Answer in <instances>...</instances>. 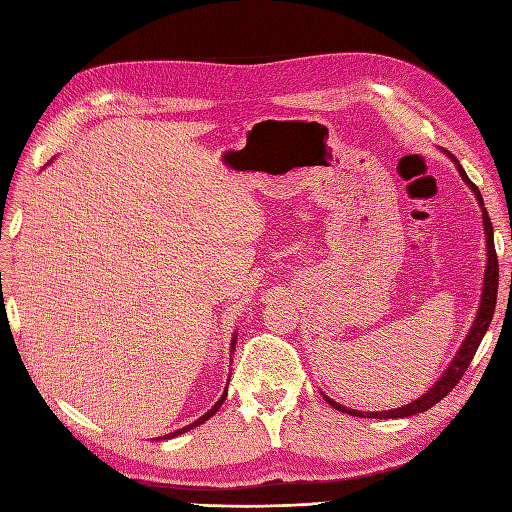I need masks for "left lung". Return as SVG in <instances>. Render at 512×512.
Returning a JSON list of instances; mask_svg holds the SVG:
<instances>
[{
  "label": "left lung",
  "mask_w": 512,
  "mask_h": 512,
  "mask_svg": "<svg viewBox=\"0 0 512 512\" xmlns=\"http://www.w3.org/2000/svg\"><path fill=\"white\" fill-rule=\"evenodd\" d=\"M448 153V151H446ZM448 158H451L459 170L461 179L468 183V188L474 192L476 200L480 209H483V224H485V239H487V267H485V282H483V294H480V305H478V314L472 322V329L470 333L466 335V339H463L461 348L457 350L455 359L451 361V365L446 367L444 374L438 378V382L431 386V389L421 395L418 399H414L412 404H406L401 408H393V410H386V412H359V410H352V408H346L342 404H337V401H333L331 397H327L322 393L324 401H329V404L335 408V410H342L346 414H352V416H365V418H404V416H414L418 412H425L429 410L431 406H436L440 399H444L448 393H451L457 382L463 378V374H466L468 365L472 363L474 354L480 346V339L485 337L489 324H491V318H493V312H495V301H498V280H500V271H498V254H495V245H493V226H491V220L487 215V209H485V203H483V196H480L476 185L468 179L466 170L461 168L459 160L453 156V153H448Z\"/></svg>",
  "instance_id": "obj_1"
}]
</instances>
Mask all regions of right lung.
I'll list each match as a JSON object with an SVG mask.
<instances>
[{
  "mask_svg": "<svg viewBox=\"0 0 512 512\" xmlns=\"http://www.w3.org/2000/svg\"><path fill=\"white\" fill-rule=\"evenodd\" d=\"M235 344H237V337H232V344H230V350L232 352H235ZM226 395H228V389L222 393V397L218 399V404H215L207 414H203V416H200L198 418V421H194V423H190V425H185V427H181V429H177V431H173V433H168V436H162L164 440H170V438H175V436H181V433H185V431H190V429H194V427H198V425H203L205 421H207V418H211L215 412H218L220 410V406L224 404V399H226ZM162 438H158V440H162Z\"/></svg>",
  "mask_w": 512,
  "mask_h": 512,
  "instance_id": "right-lung-1",
  "label": "right lung"
}]
</instances>
